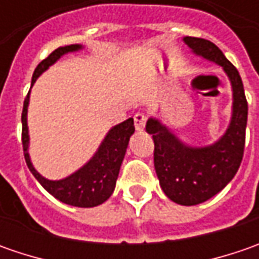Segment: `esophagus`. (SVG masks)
<instances>
[{"mask_svg":"<svg viewBox=\"0 0 259 259\" xmlns=\"http://www.w3.org/2000/svg\"><path fill=\"white\" fill-rule=\"evenodd\" d=\"M145 122H147V114H144V112H137L134 115V124L137 131H143L145 126Z\"/></svg>","mask_w":259,"mask_h":259,"instance_id":"esophagus-1","label":"esophagus"}]
</instances>
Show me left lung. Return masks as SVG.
I'll use <instances>...</instances> for the list:
<instances>
[{
    "label": "left lung",
    "instance_id": "8db88e82",
    "mask_svg": "<svg viewBox=\"0 0 259 259\" xmlns=\"http://www.w3.org/2000/svg\"><path fill=\"white\" fill-rule=\"evenodd\" d=\"M196 55L224 67L234 91V112L228 131L214 144L192 148L179 141L164 125L150 118L145 130L154 141V167L165 196L176 203L194 206L218 194L238 171L245 148L248 102L239 72L209 40L184 37Z\"/></svg>",
    "mask_w": 259,
    "mask_h": 259
}]
</instances>
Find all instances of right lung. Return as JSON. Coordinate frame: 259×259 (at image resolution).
Here are the masks:
<instances>
[{
    "mask_svg": "<svg viewBox=\"0 0 259 259\" xmlns=\"http://www.w3.org/2000/svg\"><path fill=\"white\" fill-rule=\"evenodd\" d=\"M82 49V46L70 45L65 47H59L55 52L41 60L35 67L31 85L35 79L45 72L50 65H53L60 56L66 55L69 52H76ZM28 96L27 94L21 114V122H23V131H21V141H23V150H24L25 163L28 165L30 171L33 173L38 183L45 187L46 190L60 202L76 207H94L98 204L104 203L111 197L114 192L115 183L119 174V168L124 160L125 151L128 147L130 137L134 134L135 126L134 119L128 118L126 121L114 126L108 135L105 137L99 150L92 157V160L85 164L80 170H77L72 176L66 177L63 180H47L43 176L35 171V168L30 161L28 157V128H27V106H28Z\"/></svg>",
    "mask_w": 259,
    "mask_h": 259,
    "instance_id": "add662e5",
    "label": "right lung"
}]
</instances>
